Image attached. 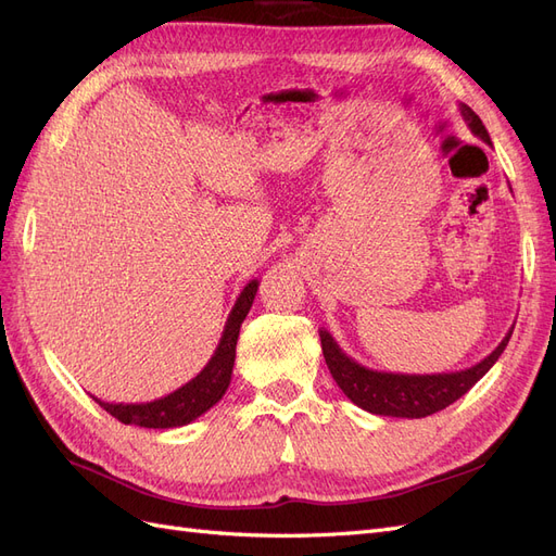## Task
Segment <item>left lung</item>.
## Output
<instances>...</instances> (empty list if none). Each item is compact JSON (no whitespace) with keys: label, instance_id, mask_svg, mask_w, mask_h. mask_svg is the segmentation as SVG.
<instances>
[{"label":"left lung","instance_id":"obj_1","mask_svg":"<svg viewBox=\"0 0 556 556\" xmlns=\"http://www.w3.org/2000/svg\"><path fill=\"white\" fill-rule=\"evenodd\" d=\"M459 111L468 129L476 134L484 143H492L480 117L473 109L459 104ZM513 336V327L494 350L476 366L464 368L454 374H427V376H408V374H387L366 368L359 362L348 357L341 345L333 341V336L327 329H319V341H323V355L329 366V371L341 387L343 394L366 413L384 415V417H427L447 408L450 403L464 396L490 368L498 362L501 352L506 350Z\"/></svg>","mask_w":556,"mask_h":556}]
</instances>
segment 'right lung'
<instances>
[{
  "mask_svg": "<svg viewBox=\"0 0 556 556\" xmlns=\"http://www.w3.org/2000/svg\"><path fill=\"white\" fill-rule=\"evenodd\" d=\"M257 288L260 280H250L245 285L227 317L223 339L217 343L213 357L190 382L178 387L176 392L148 403H106L99 401L97 396L92 399L115 419H121L123 425H137L143 429H174L194 422L197 417L211 410L227 392V387L231 382L233 359H237L239 331L252 301H255Z\"/></svg>",
  "mask_w": 556,
  "mask_h": 556,
  "instance_id": "obj_1",
  "label": "right lung"
}]
</instances>
